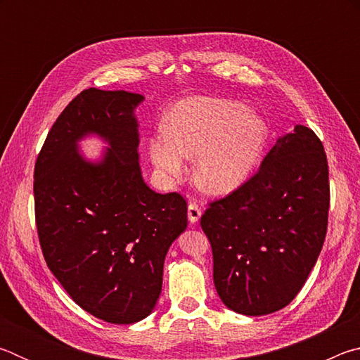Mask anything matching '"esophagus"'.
I'll return each mask as SVG.
<instances>
[{"label": "esophagus", "instance_id": "esophagus-1", "mask_svg": "<svg viewBox=\"0 0 360 360\" xmlns=\"http://www.w3.org/2000/svg\"><path fill=\"white\" fill-rule=\"evenodd\" d=\"M187 217H188V222L195 224L198 222V219L202 217V210L198 208V205L195 202L188 203V208H187Z\"/></svg>", "mask_w": 360, "mask_h": 360}]
</instances>
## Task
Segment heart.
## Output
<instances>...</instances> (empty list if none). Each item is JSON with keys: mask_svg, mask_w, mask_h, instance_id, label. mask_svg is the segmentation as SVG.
<instances>
[{"mask_svg": "<svg viewBox=\"0 0 360 360\" xmlns=\"http://www.w3.org/2000/svg\"><path fill=\"white\" fill-rule=\"evenodd\" d=\"M270 129L262 115L240 101L188 96L169 108L165 133L149 139L158 173L178 181L186 158L195 160V179L211 193H229L251 178L264 157Z\"/></svg>", "mask_w": 360, "mask_h": 360, "instance_id": "b5f03b06", "label": "heart"}]
</instances>
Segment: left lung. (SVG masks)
Listing matches in <instances>:
<instances>
[{
	"label": "left lung",
	"mask_w": 360,
	"mask_h": 360,
	"mask_svg": "<svg viewBox=\"0 0 360 360\" xmlns=\"http://www.w3.org/2000/svg\"><path fill=\"white\" fill-rule=\"evenodd\" d=\"M328 205L324 146L311 129L297 125L278 139L252 178L211 202L200 221L225 307L246 316L288 307L319 257Z\"/></svg>",
	"instance_id": "left-lung-1"
}]
</instances>
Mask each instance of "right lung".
<instances>
[{"label":"right lung","instance_id":"1","mask_svg":"<svg viewBox=\"0 0 360 360\" xmlns=\"http://www.w3.org/2000/svg\"><path fill=\"white\" fill-rule=\"evenodd\" d=\"M143 95L87 89L63 112L34 165V216L46 264L79 307L111 324H133L154 309L163 262L187 227L179 193H157L139 168L135 109ZM89 134L110 148L85 161Z\"/></svg>","mask_w":360,"mask_h":360}]
</instances>
